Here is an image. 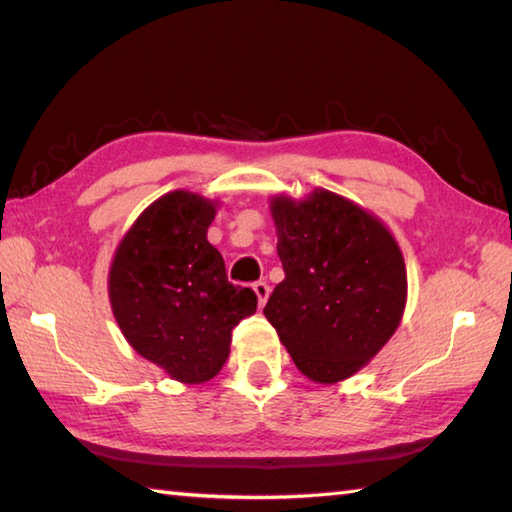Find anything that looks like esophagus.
<instances>
[{
	"instance_id": "obj_1",
	"label": "esophagus",
	"mask_w": 512,
	"mask_h": 512,
	"mask_svg": "<svg viewBox=\"0 0 512 512\" xmlns=\"http://www.w3.org/2000/svg\"><path fill=\"white\" fill-rule=\"evenodd\" d=\"M253 291H255V296L259 300V307H264V302L268 300V293H271V289H268V284L266 282H255L253 284Z\"/></svg>"
}]
</instances>
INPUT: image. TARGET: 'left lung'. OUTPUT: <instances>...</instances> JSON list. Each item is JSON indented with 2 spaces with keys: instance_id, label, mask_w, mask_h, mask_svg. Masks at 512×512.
Wrapping results in <instances>:
<instances>
[{
  "instance_id": "8db88e82",
  "label": "left lung",
  "mask_w": 512,
  "mask_h": 512,
  "mask_svg": "<svg viewBox=\"0 0 512 512\" xmlns=\"http://www.w3.org/2000/svg\"><path fill=\"white\" fill-rule=\"evenodd\" d=\"M284 280L264 316L296 368L339 384L366 368L400 327L406 293L402 248L366 207L316 187L268 198Z\"/></svg>"
}]
</instances>
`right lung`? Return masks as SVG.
<instances>
[{
	"instance_id": "add662e5",
	"label": "right lung",
	"mask_w": 512,
	"mask_h": 512,
	"mask_svg": "<svg viewBox=\"0 0 512 512\" xmlns=\"http://www.w3.org/2000/svg\"><path fill=\"white\" fill-rule=\"evenodd\" d=\"M219 205L173 189L137 216L110 262L108 298L121 334L180 384L219 375L232 327L257 309L255 293L228 282L207 241Z\"/></svg>"
}]
</instances>
